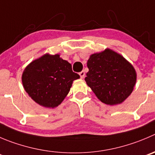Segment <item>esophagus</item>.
I'll return each instance as SVG.
<instances>
[{"mask_svg": "<svg viewBox=\"0 0 155 155\" xmlns=\"http://www.w3.org/2000/svg\"><path fill=\"white\" fill-rule=\"evenodd\" d=\"M79 75H80L81 78H84V76H85L84 71H81L80 73H79Z\"/></svg>", "mask_w": 155, "mask_h": 155, "instance_id": "1", "label": "esophagus"}]
</instances>
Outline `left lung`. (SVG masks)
Here are the masks:
<instances>
[{
  "label": "left lung",
  "mask_w": 155,
  "mask_h": 155,
  "mask_svg": "<svg viewBox=\"0 0 155 155\" xmlns=\"http://www.w3.org/2000/svg\"><path fill=\"white\" fill-rule=\"evenodd\" d=\"M85 81L97 98L107 105L122 104L136 83L133 66L116 51L107 48L91 54Z\"/></svg>",
  "instance_id": "left-lung-1"
}]
</instances>
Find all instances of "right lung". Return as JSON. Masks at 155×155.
I'll return each mask as SVG.
<instances>
[{"mask_svg":"<svg viewBox=\"0 0 155 155\" xmlns=\"http://www.w3.org/2000/svg\"><path fill=\"white\" fill-rule=\"evenodd\" d=\"M80 78L71 64L59 54H45L32 61L22 74L23 87L39 105L47 108L58 107L70 91L72 83Z\"/></svg>","mask_w":155,"mask_h":155,"instance_id":"add662e5","label":"right lung"}]
</instances>
